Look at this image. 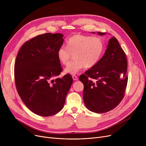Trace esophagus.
Here are the masks:
<instances>
[{
    "instance_id": "34e87169",
    "label": "esophagus",
    "mask_w": 146,
    "mask_h": 146,
    "mask_svg": "<svg viewBox=\"0 0 146 146\" xmlns=\"http://www.w3.org/2000/svg\"><path fill=\"white\" fill-rule=\"evenodd\" d=\"M72 78H73V79L74 80H78V78L77 77V76H76V75H73Z\"/></svg>"
}]
</instances>
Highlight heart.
<instances>
[{
    "label": "heart",
    "mask_w": 146,
    "mask_h": 146,
    "mask_svg": "<svg viewBox=\"0 0 146 146\" xmlns=\"http://www.w3.org/2000/svg\"><path fill=\"white\" fill-rule=\"evenodd\" d=\"M105 44L101 38L76 34L67 41V46L61 45L57 51V57L61 64L67 65L73 55L74 60L65 69L67 73L77 74L84 67L90 68L101 60Z\"/></svg>",
    "instance_id": "obj_1"
}]
</instances>
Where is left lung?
Masks as SVG:
<instances>
[{"label": "left lung", "instance_id": "8db88e82", "mask_svg": "<svg viewBox=\"0 0 146 146\" xmlns=\"http://www.w3.org/2000/svg\"><path fill=\"white\" fill-rule=\"evenodd\" d=\"M98 33L100 35L106 34ZM127 69L125 54L113 36L99 62L79 77L84 85L83 101L88 110L105 113L119 105L127 85Z\"/></svg>", "mask_w": 146, "mask_h": 146}]
</instances>
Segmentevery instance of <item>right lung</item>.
<instances>
[{
  "label": "right lung",
  "mask_w": 146,
  "mask_h": 146,
  "mask_svg": "<svg viewBox=\"0 0 146 146\" xmlns=\"http://www.w3.org/2000/svg\"><path fill=\"white\" fill-rule=\"evenodd\" d=\"M63 36L59 33L36 36L22 45L15 60L18 93L28 108L40 116H51L62 110L73 83L70 74L51 80L63 71L57 57Z\"/></svg>",
  "instance_id": "right-lung-1"
}]
</instances>
